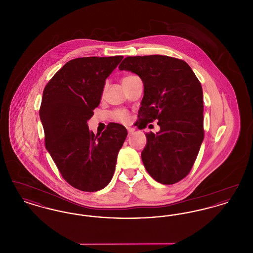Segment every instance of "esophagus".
I'll return each mask as SVG.
<instances>
[{
	"mask_svg": "<svg viewBox=\"0 0 253 253\" xmlns=\"http://www.w3.org/2000/svg\"><path fill=\"white\" fill-rule=\"evenodd\" d=\"M127 131H128V133H129V135H130V134H132L134 130H133L132 128H127Z\"/></svg>",
	"mask_w": 253,
	"mask_h": 253,
	"instance_id": "1",
	"label": "esophagus"
}]
</instances>
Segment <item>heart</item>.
<instances>
[{
    "label": "heart",
    "mask_w": 253,
    "mask_h": 253,
    "mask_svg": "<svg viewBox=\"0 0 253 253\" xmlns=\"http://www.w3.org/2000/svg\"><path fill=\"white\" fill-rule=\"evenodd\" d=\"M134 78H136V76H133V75H128V76L124 77L122 80V84L131 81ZM105 90H106V85L103 87V93L105 92ZM112 117L115 121H119L121 123H127L130 121V114L125 110H116L115 112L112 113Z\"/></svg>",
    "instance_id": "heart-1"
}]
</instances>
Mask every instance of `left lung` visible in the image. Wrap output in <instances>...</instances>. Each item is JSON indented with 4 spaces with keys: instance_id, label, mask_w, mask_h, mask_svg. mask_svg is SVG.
Masks as SVG:
<instances>
[{
    "instance_id": "8db88e82",
    "label": "left lung",
    "mask_w": 253,
    "mask_h": 253,
    "mask_svg": "<svg viewBox=\"0 0 253 253\" xmlns=\"http://www.w3.org/2000/svg\"><path fill=\"white\" fill-rule=\"evenodd\" d=\"M120 70L135 73L144 84L138 128L157 121L160 131L146 132L141 153L155 180L171 185L193 168L204 139L202 86L184 60L162 56H135L122 60Z\"/></svg>"
}]
</instances>
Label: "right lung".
<instances>
[{
  "label": "right lung",
  "instance_id": "obj_1",
  "mask_svg": "<svg viewBox=\"0 0 253 253\" xmlns=\"http://www.w3.org/2000/svg\"><path fill=\"white\" fill-rule=\"evenodd\" d=\"M122 56L84 57L66 62L45 85L40 118L45 147L61 176L83 192H96L112 179L127 130L109 123L96 134L87 125L98 106L105 80Z\"/></svg>",
  "mask_w": 253,
  "mask_h": 253
}]
</instances>
